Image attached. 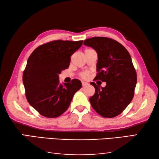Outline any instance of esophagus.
<instances>
[{
	"label": "esophagus",
	"mask_w": 159,
	"mask_h": 159,
	"mask_svg": "<svg viewBox=\"0 0 159 159\" xmlns=\"http://www.w3.org/2000/svg\"><path fill=\"white\" fill-rule=\"evenodd\" d=\"M82 85H83V86L88 85V83H86V82H82Z\"/></svg>",
	"instance_id": "esophagus-1"
}]
</instances>
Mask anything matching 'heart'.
I'll use <instances>...</instances> for the list:
<instances>
[{
	"label": "heart",
	"mask_w": 159,
	"mask_h": 159,
	"mask_svg": "<svg viewBox=\"0 0 159 159\" xmlns=\"http://www.w3.org/2000/svg\"><path fill=\"white\" fill-rule=\"evenodd\" d=\"M81 77L83 78V79H87V78L88 77V74L86 73V72H85V73H83L81 74Z\"/></svg>",
	"instance_id": "1"
}]
</instances>
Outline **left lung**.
<instances>
[{
    "label": "left lung",
    "instance_id": "obj_1",
    "mask_svg": "<svg viewBox=\"0 0 159 159\" xmlns=\"http://www.w3.org/2000/svg\"><path fill=\"white\" fill-rule=\"evenodd\" d=\"M83 44L98 53L95 79L106 82L105 87L90 84L95 93L90 102L97 113L105 118H114L122 113L130 103L137 83V74L130 54L125 47L106 37H93Z\"/></svg>",
    "mask_w": 159,
    "mask_h": 159
}]
</instances>
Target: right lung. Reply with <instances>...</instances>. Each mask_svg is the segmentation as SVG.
Here are the masks:
<instances>
[{
  "label": "right lung",
  "mask_w": 159,
  "mask_h": 159,
  "mask_svg": "<svg viewBox=\"0 0 159 159\" xmlns=\"http://www.w3.org/2000/svg\"><path fill=\"white\" fill-rule=\"evenodd\" d=\"M83 41H51L36 48L29 56L23 74L26 97L29 104L43 116H60L81 88V82L78 79L61 84L59 75L68 69L70 57Z\"/></svg>",
  "instance_id": "right-lung-1"
}]
</instances>
